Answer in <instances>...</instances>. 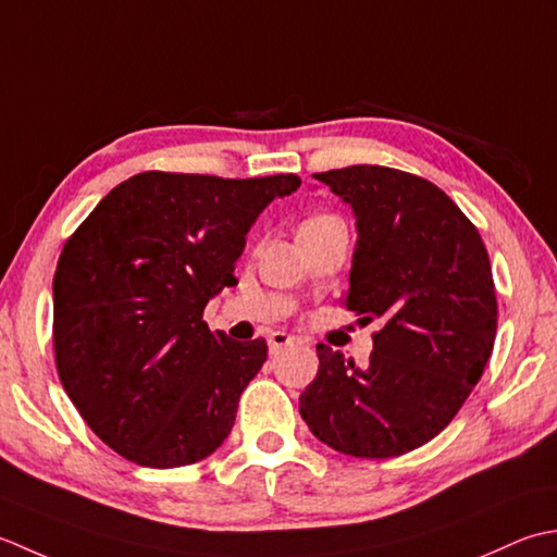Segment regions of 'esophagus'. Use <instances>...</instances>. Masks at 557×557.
<instances>
[{"label": "esophagus", "mask_w": 557, "mask_h": 557, "mask_svg": "<svg viewBox=\"0 0 557 557\" xmlns=\"http://www.w3.org/2000/svg\"><path fill=\"white\" fill-rule=\"evenodd\" d=\"M267 342H269V354L271 356H278L281 350H286L288 346L295 344V338L288 336L286 332H271Z\"/></svg>", "instance_id": "34e87169"}]
</instances>
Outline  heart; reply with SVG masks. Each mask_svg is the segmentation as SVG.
<instances>
[{
	"mask_svg": "<svg viewBox=\"0 0 557 557\" xmlns=\"http://www.w3.org/2000/svg\"><path fill=\"white\" fill-rule=\"evenodd\" d=\"M320 219H329V215H320Z\"/></svg>",
	"mask_w": 557,
	"mask_h": 557,
	"instance_id": "heart-1",
	"label": "heart"
}]
</instances>
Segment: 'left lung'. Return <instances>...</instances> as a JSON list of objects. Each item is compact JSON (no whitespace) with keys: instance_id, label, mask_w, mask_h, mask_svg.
Returning <instances> with one entry per match:
<instances>
[{"instance_id":"1","label":"left lung","mask_w":557,"mask_h":557,"mask_svg":"<svg viewBox=\"0 0 557 557\" xmlns=\"http://www.w3.org/2000/svg\"><path fill=\"white\" fill-rule=\"evenodd\" d=\"M312 177L356 219L346 308L384 326L366 368L317 346L300 416L336 451L399 457L440 435L481 380L497 329L491 259L473 223L423 177L382 165Z\"/></svg>"}]
</instances>
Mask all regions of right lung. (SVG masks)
<instances>
[{"instance_id": "add662e5", "label": "right lung", "mask_w": 557, "mask_h": 557, "mask_svg": "<svg viewBox=\"0 0 557 557\" xmlns=\"http://www.w3.org/2000/svg\"><path fill=\"white\" fill-rule=\"evenodd\" d=\"M300 183L141 173L66 240L52 281L57 372L88 428L124 459L187 467L231 435L267 342L211 334L201 314L237 283L259 213Z\"/></svg>"}]
</instances>
